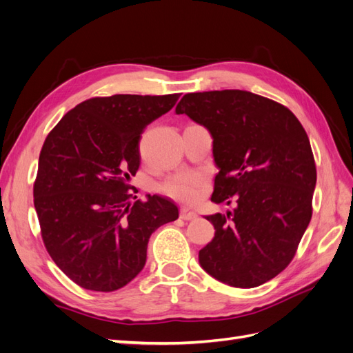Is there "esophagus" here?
Returning a JSON list of instances; mask_svg holds the SVG:
<instances>
[{
	"label": "esophagus",
	"instance_id": "obj_1",
	"mask_svg": "<svg viewBox=\"0 0 353 353\" xmlns=\"http://www.w3.org/2000/svg\"><path fill=\"white\" fill-rule=\"evenodd\" d=\"M179 216H181V219H184V221H190V219H194V218H197V213L193 210V209H190V208H181V212H179Z\"/></svg>",
	"mask_w": 353,
	"mask_h": 353
}]
</instances>
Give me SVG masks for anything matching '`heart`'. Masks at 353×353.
Segmentation results:
<instances>
[{
	"label": "heart",
	"mask_w": 353,
	"mask_h": 353,
	"mask_svg": "<svg viewBox=\"0 0 353 353\" xmlns=\"http://www.w3.org/2000/svg\"><path fill=\"white\" fill-rule=\"evenodd\" d=\"M203 179L196 172H181L168 179L163 190L170 197L183 200V201H194L199 197L200 187Z\"/></svg>",
	"instance_id": "1"
}]
</instances>
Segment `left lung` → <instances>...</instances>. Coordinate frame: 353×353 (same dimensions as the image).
<instances>
[{"label":"left lung","instance_id":"left-lung-1","mask_svg":"<svg viewBox=\"0 0 353 353\" xmlns=\"http://www.w3.org/2000/svg\"><path fill=\"white\" fill-rule=\"evenodd\" d=\"M187 114L212 135L219 172L212 201H236L227 215L206 219L215 237L199 252L213 279L231 287H258L290 263L312 216L316 169L309 138L280 103L240 90L185 94Z\"/></svg>","mask_w":353,"mask_h":353}]
</instances>
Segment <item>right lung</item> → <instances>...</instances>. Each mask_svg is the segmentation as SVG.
Instances as JSON below:
<instances>
[{
	"label": "right lung",
	"instance_id": "obj_1",
	"mask_svg": "<svg viewBox=\"0 0 353 353\" xmlns=\"http://www.w3.org/2000/svg\"><path fill=\"white\" fill-rule=\"evenodd\" d=\"M178 99H90L46 138L34 185L42 240L59 268L87 290L114 292L132 281L144 268L152 234L178 219L174 200L147 194L132 203L128 193L143 131Z\"/></svg>",
	"mask_w": 353,
	"mask_h": 353
}]
</instances>
